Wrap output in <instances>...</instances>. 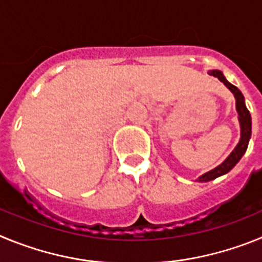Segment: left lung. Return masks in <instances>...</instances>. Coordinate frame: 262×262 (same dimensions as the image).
Returning <instances> with one entry per match:
<instances>
[{
    "label": "left lung",
    "mask_w": 262,
    "mask_h": 262,
    "mask_svg": "<svg viewBox=\"0 0 262 262\" xmlns=\"http://www.w3.org/2000/svg\"><path fill=\"white\" fill-rule=\"evenodd\" d=\"M209 75L219 78V80H221L222 82H223V84L231 90V93H232L233 97H235L236 111H237V115H239V123H240V140L239 143H237V145L233 148V151L228 155V157L224 160L223 163L219 164L216 168L211 169V170H209V172H206L203 173L202 176H200L198 180H196L198 182L212 181V180H215V178L221 177V176L230 172L231 169H232L236 164L239 163L240 159L243 157V155H244L245 151H247L248 143L249 140H251V135H252L251 113H249L247 106H245V99L242 92H240L235 85L228 82L221 71H217V69H215V71H210Z\"/></svg>",
    "instance_id": "left-lung-1"
}]
</instances>
